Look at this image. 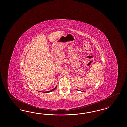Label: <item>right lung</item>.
Segmentation results:
<instances>
[{
    "mask_svg": "<svg viewBox=\"0 0 127 127\" xmlns=\"http://www.w3.org/2000/svg\"><path fill=\"white\" fill-rule=\"evenodd\" d=\"M56 87H57V86H56V87H55V88H54V89H52V90H51V91H45V92H46V93H47V92H51V91H54V90L55 89H56Z\"/></svg>",
    "mask_w": 127,
    "mask_h": 127,
    "instance_id": "add662e5",
    "label": "right lung"
}]
</instances>
